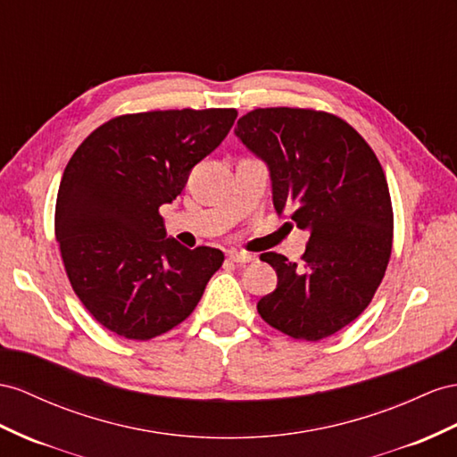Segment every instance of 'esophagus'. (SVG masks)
<instances>
[{
    "mask_svg": "<svg viewBox=\"0 0 457 457\" xmlns=\"http://www.w3.org/2000/svg\"><path fill=\"white\" fill-rule=\"evenodd\" d=\"M228 259H229L231 262L245 264V262L254 261V256L249 254V253H243V251H228Z\"/></svg>",
    "mask_w": 457,
    "mask_h": 457,
    "instance_id": "34e87169",
    "label": "esophagus"
}]
</instances>
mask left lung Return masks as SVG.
<instances>
[{"label":"left lung","instance_id":"obj_1","mask_svg":"<svg viewBox=\"0 0 457 457\" xmlns=\"http://www.w3.org/2000/svg\"><path fill=\"white\" fill-rule=\"evenodd\" d=\"M236 137L261 158L278 214L309 231L303 264L264 253L278 286L256 309L272 328L317 342L367 309L392 253V201L378 158L353 127L326 112L259 108Z\"/></svg>","mask_w":457,"mask_h":457}]
</instances>
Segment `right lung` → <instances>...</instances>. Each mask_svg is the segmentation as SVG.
I'll return each instance as SVG.
<instances>
[{"mask_svg":"<svg viewBox=\"0 0 457 457\" xmlns=\"http://www.w3.org/2000/svg\"><path fill=\"white\" fill-rule=\"evenodd\" d=\"M233 108L120 115L92 131L57 191L55 239L77 297L104 328L150 340L183 322L224 262L166 237L160 206L226 138Z\"/></svg>","mask_w":457,"mask_h":457,"instance_id":"add662e5","label":"right lung"}]
</instances>
